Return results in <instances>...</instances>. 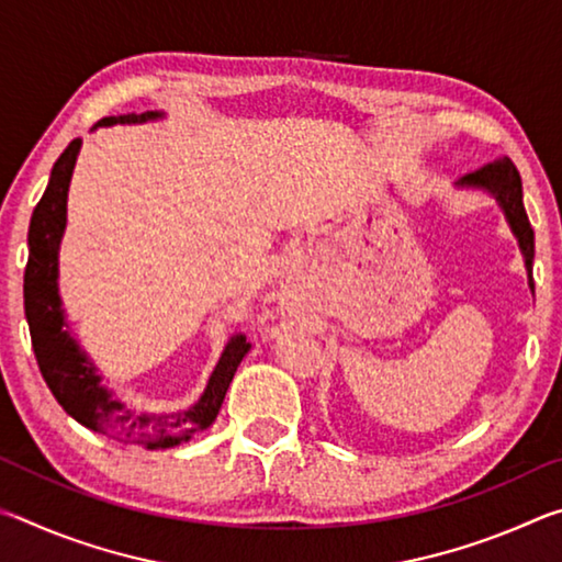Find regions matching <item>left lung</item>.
Here are the masks:
<instances>
[{"instance_id": "1", "label": "left lung", "mask_w": 562, "mask_h": 562, "mask_svg": "<svg viewBox=\"0 0 562 562\" xmlns=\"http://www.w3.org/2000/svg\"><path fill=\"white\" fill-rule=\"evenodd\" d=\"M461 188H479L486 190L496 203L501 205L503 215L510 225L513 235H516L518 247L522 252V260H526V270H528V284L532 294H536V284H532V258H536V235H532L530 221L526 215V207H522V183H520V173L518 168L513 166L510 158H501L496 164H488L473 173L463 176L459 183Z\"/></svg>"}]
</instances>
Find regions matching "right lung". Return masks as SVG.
Wrapping results in <instances>:
<instances>
[{"label": "right lung", "instance_id": "add662e5", "mask_svg": "<svg viewBox=\"0 0 562 562\" xmlns=\"http://www.w3.org/2000/svg\"><path fill=\"white\" fill-rule=\"evenodd\" d=\"M156 119H164V113H126V116L101 119L93 128L113 126V123H146ZM79 148L81 138H74L54 164L49 186H46L42 201L36 203L30 223L24 315L30 322L36 364H40L44 382L52 389L56 402L81 426L109 436L123 446L170 449V446L190 441L215 422L227 386H231L243 357L250 351V341L243 335L227 339L223 355L217 359L211 379H207L205 392L183 412L144 414L136 408H126L123 402L113 398L109 389L101 384L97 364L71 337L59 297V245L66 227V195H69Z\"/></svg>", "mask_w": 562, "mask_h": 562}]
</instances>
